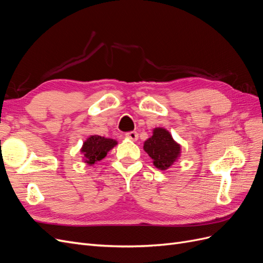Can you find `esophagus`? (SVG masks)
Listing matches in <instances>:
<instances>
[{
	"label": "esophagus",
	"mask_w": 263,
	"mask_h": 263,
	"mask_svg": "<svg viewBox=\"0 0 263 263\" xmlns=\"http://www.w3.org/2000/svg\"><path fill=\"white\" fill-rule=\"evenodd\" d=\"M125 136H126V138H128V139H130L133 141H136L138 139L137 132H128V133L125 134Z\"/></svg>",
	"instance_id": "34e87169"
}]
</instances>
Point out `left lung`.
<instances>
[{
    "label": "left lung",
    "mask_w": 263,
    "mask_h": 263,
    "mask_svg": "<svg viewBox=\"0 0 263 263\" xmlns=\"http://www.w3.org/2000/svg\"><path fill=\"white\" fill-rule=\"evenodd\" d=\"M144 150L154 160L156 168L166 170L179 159L181 146L174 141L168 130L157 127L154 129L153 136L145 141Z\"/></svg>",
    "instance_id": "8db88e82"
}]
</instances>
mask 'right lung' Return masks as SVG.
Segmentation results:
<instances>
[{
    "label": "right lung",
    "instance_id": "add662e5",
    "mask_svg": "<svg viewBox=\"0 0 263 263\" xmlns=\"http://www.w3.org/2000/svg\"><path fill=\"white\" fill-rule=\"evenodd\" d=\"M117 145V141L110 138H105L93 135L90 136L84 142L81 148V154L83 156V160L89 165L94 164L97 161L102 160L105 158L108 151L113 149Z\"/></svg>",
    "mask_w": 263,
    "mask_h": 263
}]
</instances>
